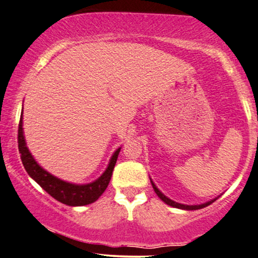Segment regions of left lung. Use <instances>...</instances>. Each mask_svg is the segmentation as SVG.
Segmentation results:
<instances>
[{"instance_id": "obj_1", "label": "left lung", "mask_w": 258, "mask_h": 258, "mask_svg": "<svg viewBox=\"0 0 258 258\" xmlns=\"http://www.w3.org/2000/svg\"><path fill=\"white\" fill-rule=\"evenodd\" d=\"M150 182H152V186H153V188H154V190H155V193L156 195H158V197L160 199L162 200L163 203H166L167 205H169V206H172V207H175V209H180V210H187V211H192V210H199V209H203V207H206V206H209V205H211V204L212 203H215L217 199L219 198V197H217V198H215V199H212V200H210V202H206V203H204V204H199V205H185V204H180V203H176V202H174V200H172V199H169L168 197H166L165 195H163V193L161 192V190H160L158 187H156V185L155 183L153 182V180L150 179Z\"/></svg>"}]
</instances>
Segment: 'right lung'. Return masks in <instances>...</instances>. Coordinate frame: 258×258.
Returning <instances> with one entry per match:
<instances>
[{
    "label": "right lung",
    "mask_w": 258,
    "mask_h": 258,
    "mask_svg": "<svg viewBox=\"0 0 258 258\" xmlns=\"http://www.w3.org/2000/svg\"><path fill=\"white\" fill-rule=\"evenodd\" d=\"M22 113L20 117L19 123V152L21 154V160L25 167L26 172L28 175L34 180L36 183H39L49 196L58 200V202L65 204L69 206H84L89 205V204L95 203L100 196L104 193V190L108 187L110 179H111L113 167L116 165L117 158H118L119 150H115L112 154L111 159L108 163V167L103 172L102 175L95 181L84 183V185H78V183H72L63 181V180L56 178L46 169H43L35 159L33 158L32 153L29 152L28 147L26 145L25 135H23V128H22Z\"/></svg>",
    "instance_id": "obj_1"
}]
</instances>
